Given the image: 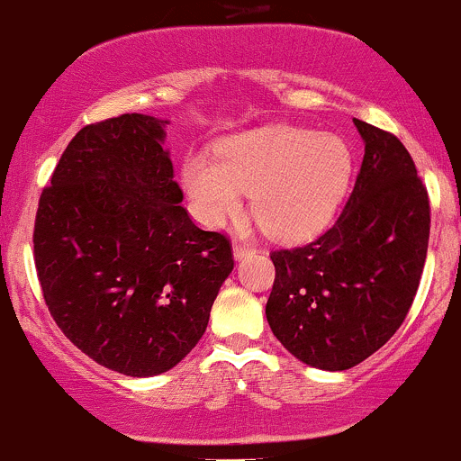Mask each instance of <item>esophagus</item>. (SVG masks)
I'll return each mask as SVG.
<instances>
[{
  "label": "esophagus",
  "mask_w": 461,
  "mask_h": 461,
  "mask_svg": "<svg viewBox=\"0 0 461 461\" xmlns=\"http://www.w3.org/2000/svg\"><path fill=\"white\" fill-rule=\"evenodd\" d=\"M249 255H252V249H250V246L240 244V241H235V244H232V257H235L237 261L244 259V257H249Z\"/></svg>",
  "instance_id": "esophagus-1"
}]
</instances>
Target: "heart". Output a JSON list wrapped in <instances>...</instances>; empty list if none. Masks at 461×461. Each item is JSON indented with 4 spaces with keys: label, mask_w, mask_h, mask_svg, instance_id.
I'll return each mask as SVG.
<instances>
[{
    "label": "heart",
    "mask_w": 461,
    "mask_h": 461,
    "mask_svg": "<svg viewBox=\"0 0 461 461\" xmlns=\"http://www.w3.org/2000/svg\"><path fill=\"white\" fill-rule=\"evenodd\" d=\"M351 177V153L339 136L296 127H264L221 142L215 160L193 153L182 167L193 212L217 229L241 209L266 235L296 241L331 220Z\"/></svg>",
    "instance_id": "b5f03b06"
}]
</instances>
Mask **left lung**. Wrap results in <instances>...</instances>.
Instances as JSON below:
<instances>
[{
    "label": "left lung",
    "instance_id": "1",
    "mask_svg": "<svg viewBox=\"0 0 461 461\" xmlns=\"http://www.w3.org/2000/svg\"><path fill=\"white\" fill-rule=\"evenodd\" d=\"M365 142L348 204L330 230L270 255L266 319L301 363L356 367L402 325L427 261L429 195L402 142L354 118Z\"/></svg>",
    "mask_w": 461,
    "mask_h": 461
}]
</instances>
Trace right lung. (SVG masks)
Returning a JSON list of instances; mask_svg holds the SVG:
<instances>
[{"label": "right lung", "instance_id": "obj_1", "mask_svg": "<svg viewBox=\"0 0 461 461\" xmlns=\"http://www.w3.org/2000/svg\"><path fill=\"white\" fill-rule=\"evenodd\" d=\"M147 113L83 127L39 200L34 264L63 334L103 367L149 378L206 331L230 244L180 206L165 127Z\"/></svg>", "mask_w": 461, "mask_h": 461}]
</instances>
